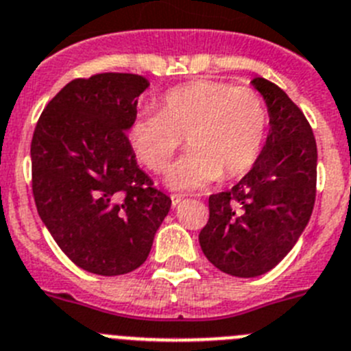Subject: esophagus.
<instances>
[{
  "label": "esophagus",
  "mask_w": 351,
  "mask_h": 351,
  "mask_svg": "<svg viewBox=\"0 0 351 351\" xmlns=\"http://www.w3.org/2000/svg\"><path fill=\"white\" fill-rule=\"evenodd\" d=\"M183 203V197L182 195H171V204H173V208H176L178 206V204H182Z\"/></svg>",
  "instance_id": "esophagus-1"
}]
</instances>
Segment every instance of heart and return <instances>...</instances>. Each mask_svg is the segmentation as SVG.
Here are the masks:
<instances>
[{
	"label": "heart",
	"mask_w": 351,
	"mask_h": 351,
	"mask_svg": "<svg viewBox=\"0 0 351 351\" xmlns=\"http://www.w3.org/2000/svg\"><path fill=\"white\" fill-rule=\"evenodd\" d=\"M269 113L255 90L226 82H189L168 90L159 112L132 121L128 140L150 171L162 173L185 138L191 152L168 173L173 191H194L246 175L266 143Z\"/></svg>",
	"instance_id": "1"
}]
</instances>
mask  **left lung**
Masks as SVG:
<instances>
[{
    "label": "left lung",
    "instance_id": "obj_1",
    "mask_svg": "<svg viewBox=\"0 0 351 351\" xmlns=\"http://www.w3.org/2000/svg\"><path fill=\"white\" fill-rule=\"evenodd\" d=\"M252 85L269 113L266 143L234 187L210 195V219L199 232L208 261L238 278L282 262L308 226L317 192V143L304 113L273 82L257 77Z\"/></svg>",
    "mask_w": 351,
    "mask_h": 351
}]
</instances>
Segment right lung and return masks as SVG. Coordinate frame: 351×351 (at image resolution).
Wrapping results in <instances>:
<instances>
[{
    "label": "right lung",
    "instance_id": "obj_1",
    "mask_svg": "<svg viewBox=\"0 0 351 351\" xmlns=\"http://www.w3.org/2000/svg\"><path fill=\"white\" fill-rule=\"evenodd\" d=\"M148 85L131 73L69 82L45 106L31 141L40 219L78 267L101 276L140 267L171 208L128 140Z\"/></svg>",
    "mask_w": 351,
    "mask_h": 351
}]
</instances>
